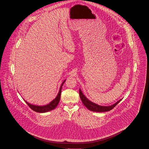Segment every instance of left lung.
Listing matches in <instances>:
<instances>
[{"mask_svg":"<svg viewBox=\"0 0 149 149\" xmlns=\"http://www.w3.org/2000/svg\"><path fill=\"white\" fill-rule=\"evenodd\" d=\"M79 95L80 98L81 100L83 103L89 110L93 111V112H107L112 110L114 107L116 106L120 100H119L118 102H117L116 103H114L113 105L110 106H102L98 105L94 103H93L92 102L90 101L89 99H87V98L85 97V95L83 94L81 89H79Z\"/></svg>","mask_w":149,"mask_h":149,"instance_id":"left-lung-1","label":"left lung"}]
</instances>
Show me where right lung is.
<instances>
[{
    "label": "right lung",
    "mask_w": 149,
    "mask_h": 149,
    "mask_svg": "<svg viewBox=\"0 0 149 149\" xmlns=\"http://www.w3.org/2000/svg\"><path fill=\"white\" fill-rule=\"evenodd\" d=\"M65 80H64L62 84L60 86V91L58 93L56 97L52 101H51L49 104L45 105V106H36V105H33L32 104H30L29 102H27V101L24 100L25 102L27 104V105L29 106L31 109H32L33 111H35L36 112H39V113H45V112H49L50 111H51L52 109H54L58 105L59 101L60 100V97H61V89H62V86L64 84Z\"/></svg>",
    "instance_id": "add662e5"
}]
</instances>
